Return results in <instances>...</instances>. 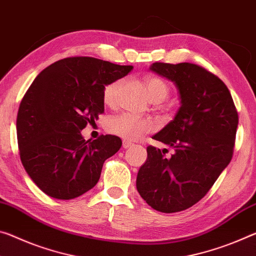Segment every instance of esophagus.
<instances>
[{
	"label": "esophagus",
	"mask_w": 256,
	"mask_h": 256,
	"mask_svg": "<svg viewBox=\"0 0 256 256\" xmlns=\"http://www.w3.org/2000/svg\"><path fill=\"white\" fill-rule=\"evenodd\" d=\"M131 146H133V144L131 142V141L123 140V148H124V149H128V148L131 147Z\"/></svg>",
	"instance_id": "obj_1"
}]
</instances>
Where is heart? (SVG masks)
Returning <instances> with one entry per match:
<instances>
[{
  "label": "heart",
  "mask_w": 256,
  "mask_h": 256,
  "mask_svg": "<svg viewBox=\"0 0 256 256\" xmlns=\"http://www.w3.org/2000/svg\"><path fill=\"white\" fill-rule=\"evenodd\" d=\"M124 80L122 78L114 80L107 83L102 90V101L107 106H114L117 96L123 86ZM146 85L149 98L154 102H160L170 94V86L163 78L157 76H150L146 80ZM106 130L112 134L118 136L128 140H136L146 133L152 131V124L144 120L136 118L128 114H118L110 116L106 120Z\"/></svg>",
  "instance_id": "obj_1"
}]
</instances>
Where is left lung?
<instances>
[{
	"label": "left lung",
	"mask_w": 256,
	"mask_h": 256,
	"mask_svg": "<svg viewBox=\"0 0 256 256\" xmlns=\"http://www.w3.org/2000/svg\"><path fill=\"white\" fill-rule=\"evenodd\" d=\"M150 70L176 83L181 107L152 136L174 152L148 146L136 189L154 210L176 213L200 202L230 163L238 112L226 85L200 64L154 62Z\"/></svg>",
	"instance_id": "8db88e82"
}]
</instances>
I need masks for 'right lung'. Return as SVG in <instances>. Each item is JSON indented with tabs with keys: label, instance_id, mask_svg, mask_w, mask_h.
I'll use <instances>...</instances> for the list:
<instances>
[{
	"label": "right lung",
	"instance_id": "1",
	"mask_svg": "<svg viewBox=\"0 0 256 256\" xmlns=\"http://www.w3.org/2000/svg\"><path fill=\"white\" fill-rule=\"evenodd\" d=\"M133 70L92 56H70L36 76L17 116L19 155L28 176L48 196L72 200L92 189L107 158L122 140L100 136L85 140L80 131L104 110L107 83Z\"/></svg>",
	"mask_w": 256,
	"mask_h": 256
}]
</instances>
